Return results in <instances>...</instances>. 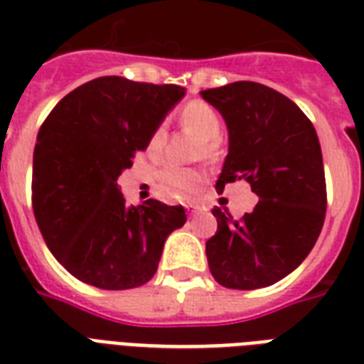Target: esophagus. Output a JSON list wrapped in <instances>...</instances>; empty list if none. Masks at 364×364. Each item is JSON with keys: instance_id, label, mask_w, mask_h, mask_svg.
Segmentation results:
<instances>
[{"instance_id": "obj_1", "label": "esophagus", "mask_w": 364, "mask_h": 364, "mask_svg": "<svg viewBox=\"0 0 364 364\" xmlns=\"http://www.w3.org/2000/svg\"><path fill=\"white\" fill-rule=\"evenodd\" d=\"M185 210L188 211V215H196V213L202 211V205L194 204V202H187V204H185Z\"/></svg>"}]
</instances>
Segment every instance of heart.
Here are the masks:
<instances>
[{
    "mask_svg": "<svg viewBox=\"0 0 364 364\" xmlns=\"http://www.w3.org/2000/svg\"><path fill=\"white\" fill-rule=\"evenodd\" d=\"M179 122L185 130L193 132L200 139V147L196 151V156H204L208 160H213L219 156V136H221L223 122L221 117L210 104L193 100L183 105L179 111ZM166 139L164 126H156L147 141V153L151 156L162 151ZM204 181V173L194 168H183V166H164L156 173V193L166 200L188 198L193 196Z\"/></svg>",
    "mask_w": 364,
    "mask_h": 364,
    "instance_id": "1",
    "label": "heart"
}]
</instances>
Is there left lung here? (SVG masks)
<instances>
[{"label":"left lung","instance_id":"obj_1","mask_svg":"<svg viewBox=\"0 0 364 364\" xmlns=\"http://www.w3.org/2000/svg\"><path fill=\"white\" fill-rule=\"evenodd\" d=\"M200 94L228 128L217 193L243 179L259 196L238 221L217 205L211 210L217 232L205 242L208 264L223 287H268L308 257L325 223L327 185L316 128L294 102L260 82Z\"/></svg>","mask_w":364,"mask_h":364}]
</instances>
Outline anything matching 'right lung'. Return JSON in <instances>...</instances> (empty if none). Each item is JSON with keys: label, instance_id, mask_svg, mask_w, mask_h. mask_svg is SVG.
<instances>
[{"label": "right lung", "instance_id": "1", "mask_svg": "<svg viewBox=\"0 0 364 364\" xmlns=\"http://www.w3.org/2000/svg\"><path fill=\"white\" fill-rule=\"evenodd\" d=\"M177 85L98 77L60 100L33 149L31 205L43 240L79 282L107 291L154 276L166 238L187 221L181 205L124 204L117 179L166 113Z\"/></svg>", "mask_w": 364, "mask_h": 364}]
</instances>
